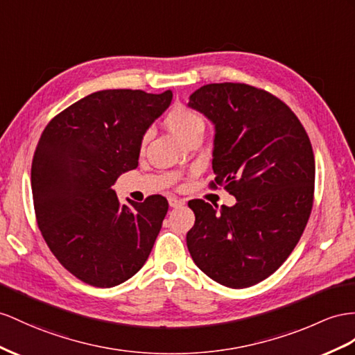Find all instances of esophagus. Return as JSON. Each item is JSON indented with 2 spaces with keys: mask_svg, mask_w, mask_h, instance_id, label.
Segmentation results:
<instances>
[{
  "mask_svg": "<svg viewBox=\"0 0 355 355\" xmlns=\"http://www.w3.org/2000/svg\"><path fill=\"white\" fill-rule=\"evenodd\" d=\"M184 204H186L184 199H181V198H175V196L169 198V205H171L172 208H177V207L184 205Z\"/></svg>",
  "mask_w": 355,
  "mask_h": 355,
  "instance_id": "esophagus-1",
  "label": "esophagus"
}]
</instances>
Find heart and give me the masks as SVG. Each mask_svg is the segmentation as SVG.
Segmentation results:
<instances>
[{
    "label": "heart",
    "mask_w": 355,
    "mask_h": 355,
    "mask_svg": "<svg viewBox=\"0 0 355 355\" xmlns=\"http://www.w3.org/2000/svg\"><path fill=\"white\" fill-rule=\"evenodd\" d=\"M165 125L169 132L174 133L177 138L187 142L192 136L202 133L205 123L202 116L199 115L193 109L186 106H174L165 116ZM148 141V135L144 136L142 145Z\"/></svg>",
    "instance_id": "b5f03b06"
}]
</instances>
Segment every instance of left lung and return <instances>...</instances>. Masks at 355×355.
<instances>
[{
  "label": "left lung",
  "mask_w": 355,
  "mask_h": 355,
  "mask_svg": "<svg viewBox=\"0 0 355 355\" xmlns=\"http://www.w3.org/2000/svg\"><path fill=\"white\" fill-rule=\"evenodd\" d=\"M189 106L216 127L210 187L223 186L234 207L193 199L187 249L208 277L248 288L272 275L291 255L313 205L311 139L289 106L248 84H208Z\"/></svg>",
  "instance_id": "left-lung-1"
}]
</instances>
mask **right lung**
Returning <instances> with one entry per match:
<instances>
[{
    "mask_svg": "<svg viewBox=\"0 0 355 355\" xmlns=\"http://www.w3.org/2000/svg\"><path fill=\"white\" fill-rule=\"evenodd\" d=\"M171 100V91H97L53 116L35 147L31 189L40 232L60 264L91 286L136 275L160 232L166 198L124 205L111 187L138 166L144 133Z\"/></svg>",
    "mask_w": 355,
    "mask_h": 355,
    "instance_id": "1",
    "label": "right lung"
}]
</instances>
